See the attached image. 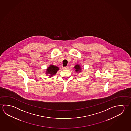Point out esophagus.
Returning a JSON list of instances; mask_svg holds the SVG:
<instances>
[{
  "label": "esophagus",
  "instance_id": "esophagus-1",
  "mask_svg": "<svg viewBox=\"0 0 131 131\" xmlns=\"http://www.w3.org/2000/svg\"><path fill=\"white\" fill-rule=\"evenodd\" d=\"M69 68V66H66L63 67L62 69H68Z\"/></svg>",
  "mask_w": 131,
  "mask_h": 131
}]
</instances>
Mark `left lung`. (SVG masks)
Returning <instances> with one entry per match:
<instances>
[{"label":"left lung","mask_w":131,"mask_h":131,"mask_svg":"<svg viewBox=\"0 0 131 131\" xmlns=\"http://www.w3.org/2000/svg\"><path fill=\"white\" fill-rule=\"evenodd\" d=\"M74 69H75V72H76V73H79L81 71L82 68H81V67H80V65H75V66L74 67Z\"/></svg>","instance_id":"left-lung-1"}]
</instances>
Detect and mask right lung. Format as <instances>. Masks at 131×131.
<instances>
[{"label": "right lung", "instance_id": "right-lung-1", "mask_svg": "<svg viewBox=\"0 0 131 131\" xmlns=\"http://www.w3.org/2000/svg\"><path fill=\"white\" fill-rule=\"evenodd\" d=\"M59 70V68L58 67L51 65L46 69V75H48V76H49V77H51L55 75Z\"/></svg>", "mask_w": 131, "mask_h": 131}]
</instances>
